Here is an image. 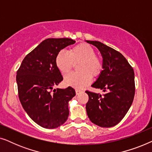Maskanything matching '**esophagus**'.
I'll list each match as a JSON object with an SVG mask.
<instances>
[{
	"label": "esophagus",
	"mask_w": 152,
	"mask_h": 152,
	"mask_svg": "<svg viewBox=\"0 0 152 152\" xmlns=\"http://www.w3.org/2000/svg\"><path fill=\"white\" fill-rule=\"evenodd\" d=\"M75 92H76V94H77V95H80V93L82 92V91H80V90H79V89H76Z\"/></svg>",
	"instance_id": "1"
}]
</instances>
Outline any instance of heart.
Returning <instances> with one entry per match:
<instances>
[{"label":"heart","mask_w":152,"mask_h":152,"mask_svg":"<svg viewBox=\"0 0 152 152\" xmlns=\"http://www.w3.org/2000/svg\"><path fill=\"white\" fill-rule=\"evenodd\" d=\"M77 65L79 72H75L65 78L66 85L77 88H82L91 82V75L98 76L101 73L103 64L100 58L95 55V50L87 43H80L68 50H61L55 58V64L63 75H67L73 67Z\"/></svg>","instance_id":"heart-1"}]
</instances>
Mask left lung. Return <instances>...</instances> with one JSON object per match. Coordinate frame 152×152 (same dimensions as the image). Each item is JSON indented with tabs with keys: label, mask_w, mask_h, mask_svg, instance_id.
I'll list each match as a JSON object with an SVG mask.
<instances>
[{
	"label": "left lung",
	"mask_w": 152,
	"mask_h": 152,
	"mask_svg": "<svg viewBox=\"0 0 152 152\" xmlns=\"http://www.w3.org/2000/svg\"><path fill=\"white\" fill-rule=\"evenodd\" d=\"M100 52L103 70L91 85L104 93L86 91L88 102L86 113L93 123L111 127L119 123L132 104L135 95L134 70L125 57L111 48L97 41H86Z\"/></svg>",
	"instance_id": "1"
}]
</instances>
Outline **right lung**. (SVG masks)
Wrapping results in <instances>:
<instances>
[{"instance_id":"add662e5","label":"right lung","mask_w":152,"mask_h":152,"mask_svg":"<svg viewBox=\"0 0 152 152\" xmlns=\"http://www.w3.org/2000/svg\"><path fill=\"white\" fill-rule=\"evenodd\" d=\"M75 43L68 38L45 39L26 56L16 73L22 107L43 128H57L68 119V102L75 91L70 86L54 88L63 80L55 58L61 50Z\"/></svg>"}]
</instances>
